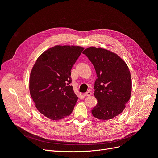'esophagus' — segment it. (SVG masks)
Listing matches in <instances>:
<instances>
[{
	"label": "esophagus",
	"instance_id": "1",
	"mask_svg": "<svg viewBox=\"0 0 158 158\" xmlns=\"http://www.w3.org/2000/svg\"><path fill=\"white\" fill-rule=\"evenodd\" d=\"M92 95V92H90V91H88L87 92H85L84 94V96L86 97V96H89V95Z\"/></svg>",
	"mask_w": 158,
	"mask_h": 158
}]
</instances>
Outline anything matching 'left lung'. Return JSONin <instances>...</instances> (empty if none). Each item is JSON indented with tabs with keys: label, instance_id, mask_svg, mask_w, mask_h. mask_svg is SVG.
<instances>
[{
	"label": "left lung",
	"instance_id": "8db88e82",
	"mask_svg": "<svg viewBox=\"0 0 158 158\" xmlns=\"http://www.w3.org/2000/svg\"><path fill=\"white\" fill-rule=\"evenodd\" d=\"M83 54L93 64L98 77L94 84L98 103L92 113L100 120L111 119L123 111L131 98L132 81L128 66L116 53L100 47H89Z\"/></svg>",
	"mask_w": 158,
	"mask_h": 158
}]
</instances>
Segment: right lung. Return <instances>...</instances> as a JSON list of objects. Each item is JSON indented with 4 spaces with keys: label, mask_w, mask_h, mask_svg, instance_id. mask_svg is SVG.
Returning a JSON list of instances; mask_svg holds the SVG:
<instances>
[{
    "label": "right lung",
    "mask_w": 158,
    "mask_h": 158,
    "mask_svg": "<svg viewBox=\"0 0 158 158\" xmlns=\"http://www.w3.org/2000/svg\"><path fill=\"white\" fill-rule=\"evenodd\" d=\"M74 45H56L38 57L30 73L29 88L35 106L52 121L68 117L78 97L70 84L71 69L84 50Z\"/></svg>",
    "instance_id": "obj_1"
}]
</instances>
